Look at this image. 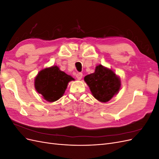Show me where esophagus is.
<instances>
[{"instance_id":"34e87169","label":"esophagus","mask_w":159,"mask_h":159,"mask_svg":"<svg viewBox=\"0 0 159 159\" xmlns=\"http://www.w3.org/2000/svg\"><path fill=\"white\" fill-rule=\"evenodd\" d=\"M82 76H83V74L82 73H78V74H76V78H77V79L79 80H80L81 79V78H82Z\"/></svg>"}]
</instances>
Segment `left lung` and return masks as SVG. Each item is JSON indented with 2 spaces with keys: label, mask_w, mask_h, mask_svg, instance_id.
<instances>
[{
  "label": "left lung",
  "mask_w": 159,
  "mask_h": 159,
  "mask_svg": "<svg viewBox=\"0 0 159 159\" xmlns=\"http://www.w3.org/2000/svg\"><path fill=\"white\" fill-rule=\"evenodd\" d=\"M84 80L93 97L103 103L109 102L121 88L120 78L102 65L96 66L94 73L85 76Z\"/></svg>",
  "instance_id": "8db88e82"
}]
</instances>
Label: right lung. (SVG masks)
<instances>
[{
  "label": "right lung",
  "instance_id": "1",
  "mask_svg": "<svg viewBox=\"0 0 159 159\" xmlns=\"http://www.w3.org/2000/svg\"><path fill=\"white\" fill-rule=\"evenodd\" d=\"M74 80L71 75L62 71L57 66L42 70L34 80L37 92L47 102H54L63 96L70 81Z\"/></svg>",
  "mask_w": 159,
  "mask_h": 159
}]
</instances>
